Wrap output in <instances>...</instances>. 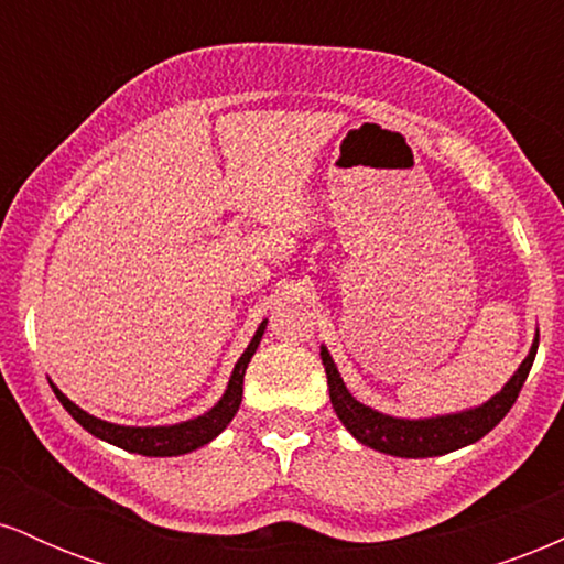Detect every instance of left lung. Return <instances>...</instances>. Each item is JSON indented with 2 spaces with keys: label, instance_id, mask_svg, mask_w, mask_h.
<instances>
[{
  "label": "left lung",
  "instance_id": "obj_1",
  "mask_svg": "<svg viewBox=\"0 0 564 564\" xmlns=\"http://www.w3.org/2000/svg\"><path fill=\"white\" fill-rule=\"evenodd\" d=\"M535 352H539V336H535L530 355L522 360V366L517 368L514 377H511L507 381V387H503L496 398H490L488 403L464 413H451V416L437 419H419V422L384 416V413L358 403V400L347 392L345 381H341L339 371H336L326 347H321V360L323 366H326L328 394H332L336 416H339V422L352 432L355 440H360V443L373 451L390 453V456L430 458L458 451L464 448V445L477 443V440L488 435V432L507 416L509 408L514 405L517 394H520L522 384H525L530 373V366H533L535 360Z\"/></svg>",
  "mask_w": 564,
  "mask_h": 564
}]
</instances>
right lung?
<instances>
[{
    "mask_svg": "<svg viewBox=\"0 0 564 564\" xmlns=\"http://www.w3.org/2000/svg\"><path fill=\"white\" fill-rule=\"evenodd\" d=\"M264 326H268V321L260 323L251 345L246 347V352L238 358L223 400H219L209 413H204V416L198 419H191V422L174 424V426H119V424L89 416V413L82 411L79 405L70 403L57 387H53V390L57 394V400L63 403V408H66L70 416H74L76 422L89 432V435L106 440V443L111 445H119V448H124L129 453H140V456H183V453L196 451L200 445L209 443V440H215L219 432L230 424V419L236 416L238 405H241V398H243L246 366H249L251 355H254L257 347H260Z\"/></svg>",
    "mask_w": 564,
    "mask_h": 564,
    "instance_id": "obj_1",
    "label": "right lung"
}]
</instances>
